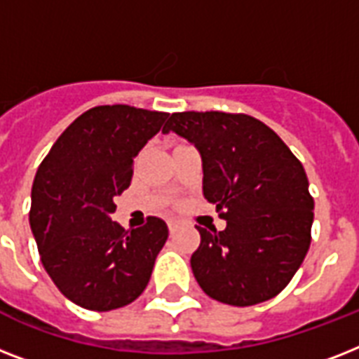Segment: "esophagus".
I'll use <instances>...</instances> for the list:
<instances>
[{
	"instance_id": "esophagus-1",
	"label": "esophagus",
	"mask_w": 359,
	"mask_h": 359,
	"mask_svg": "<svg viewBox=\"0 0 359 359\" xmlns=\"http://www.w3.org/2000/svg\"><path fill=\"white\" fill-rule=\"evenodd\" d=\"M168 227H169V233L173 235V233H177V231H179L180 224L177 222V219H171V222H168Z\"/></svg>"
}]
</instances>
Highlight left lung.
<instances>
[{
    "mask_svg": "<svg viewBox=\"0 0 359 359\" xmlns=\"http://www.w3.org/2000/svg\"><path fill=\"white\" fill-rule=\"evenodd\" d=\"M203 160V196L224 231L196 225L190 262L210 298L245 307L278 296L311 244L313 197L304 165L272 128L245 114L182 111L168 119Z\"/></svg>",
    "mask_w": 359,
    "mask_h": 359,
    "instance_id": "8db88e82",
    "label": "left lung"
}]
</instances>
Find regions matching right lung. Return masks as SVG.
I'll return each instance as SVG.
<instances>
[{"label": "right lung", "instance_id": "right-lung-1", "mask_svg": "<svg viewBox=\"0 0 359 359\" xmlns=\"http://www.w3.org/2000/svg\"><path fill=\"white\" fill-rule=\"evenodd\" d=\"M169 114L126 104L81 114L53 143L31 190L29 225L61 294L89 311L128 306L145 290L168 225L149 216L126 231L109 218L130 186L134 156Z\"/></svg>", "mask_w": 359, "mask_h": 359}]
</instances>
